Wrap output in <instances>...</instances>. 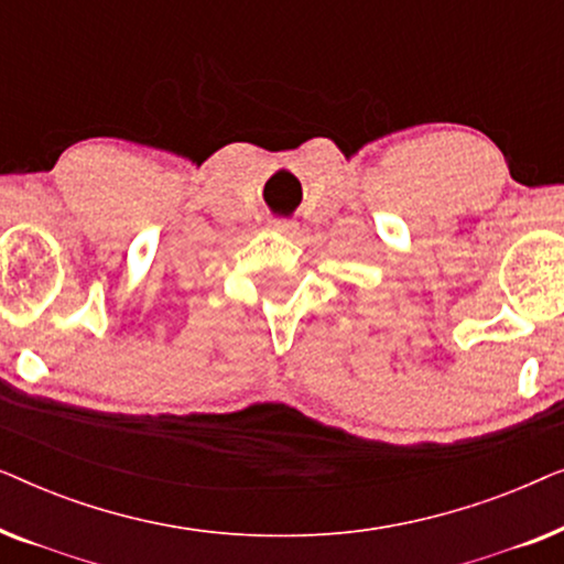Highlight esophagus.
Wrapping results in <instances>:
<instances>
[{
    "instance_id": "esophagus-1",
    "label": "esophagus",
    "mask_w": 564,
    "mask_h": 564,
    "mask_svg": "<svg viewBox=\"0 0 564 564\" xmlns=\"http://www.w3.org/2000/svg\"><path fill=\"white\" fill-rule=\"evenodd\" d=\"M269 228L276 230V234H284V236H295L297 234V223L292 218H272V220H269Z\"/></svg>"
}]
</instances>
